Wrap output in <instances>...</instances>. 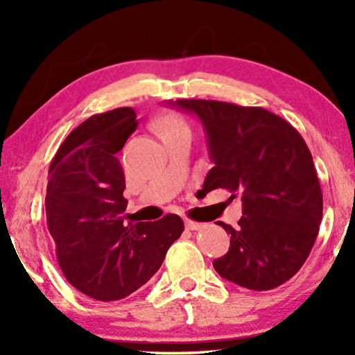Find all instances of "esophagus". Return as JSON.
I'll list each match as a JSON object with an SVG mask.
<instances>
[{
	"mask_svg": "<svg viewBox=\"0 0 355 355\" xmlns=\"http://www.w3.org/2000/svg\"><path fill=\"white\" fill-rule=\"evenodd\" d=\"M184 227L188 228V230H200V228H202L203 225L199 224V222H194V220L186 219V220H184Z\"/></svg>",
	"mask_w": 355,
	"mask_h": 355,
	"instance_id": "34e87169",
	"label": "esophagus"
}]
</instances>
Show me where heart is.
Returning <instances> with one entry per match:
<instances>
[{
	"mask_svg": "<svg viewBox=\"0 0 355 355\" xmlns=\"http://www.w3.org/2000/svg\"><path fill=\"white\" fill-rule=\"evenodd\" d=\"M153 130L161 137V141L167 142L180 136H191L189 125L177 112L164 111L153 119Z\"/></svg>",
	"mask_w": 355,
	"mask_h": 355,
	"instance_id": "1",
	"label": "heart"
}]
</instances>
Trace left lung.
Masks as SVG:
<instances>
[{
  "label": "left lung",
  "mask_w": 355,
  "mask_h": 355,
  "mask_svg": "<svg viewBox=\"0 0 355 355\" xmlns=\"http://www.w3.org/2000/svg\"><path fill=\"white\" fill-rule=\"evenodd\" d=\"M167 105L199 117L213 167L203 192L224 188L243 202L238 227L218 222L230 249L213 261L220 277L249 290L285 284L310 255L322 219L313 158L297 130L263 107L214 100Z\"/></svg>",
  "instance_id": "obj_1"
}]
</instances>
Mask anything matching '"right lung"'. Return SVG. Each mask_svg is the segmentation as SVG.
I'll list each match as a JSON object with an SVG mask.
<instances>
[{"label": "right lung", "instance_id": "right-lung-1", "mask_svg": "<svg viewBox=\"0 0 355 355\" xmlns=\"http://www.w3.org/2000/svg\"><path fill=\"white\" fill-rule=\"evenodd\" d=\"M137 128L136 112L95 114L51 161L44 216L71 285L97 300L127 297L153 277L184 225L177 214L123 224L125 175L116 153Z\"/></svg>", "mask_w": 355, "mask_h": 355}]
</instances>
